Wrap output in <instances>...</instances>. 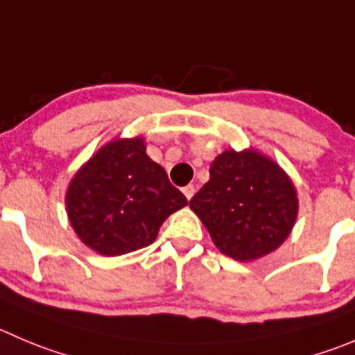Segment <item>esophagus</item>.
<instances>
[{
    "instance_id": "1",
    "label": "esophagus",
    "mask_w": 355,
    "mask_h": 355,
    "mask_svg": "<svg viewBox=\"0 0 355 355\" xmlns=\"http://www.w3.org/2000/svg\"><path fill=\"white\" fill-rule=\"evenodd\" d=\"M183 193H184V197L188 198V200H191V197H193V195H195V187H193V184H188V187H184L183 188Z\"/></svg>"
}]
</instances>
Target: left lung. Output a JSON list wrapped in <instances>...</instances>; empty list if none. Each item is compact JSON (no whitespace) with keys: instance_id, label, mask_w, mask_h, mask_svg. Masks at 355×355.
<instances>
[{"instance_id":"8db88e82","label":"left lung","mask_w":355,"mask_h":355,"mask_svg":"<svg viewBox=\"0 0 355 355\" xmlns=\"http://www.w3.org/2000/svg\"><path fill=\"white\" fill-rule=\"evenodd\" d=\"M209 174L190 207L223 254L252 261L289 237L298 197L275 162L254 150H226L216 157Z\"/></svg>"}]
</instances>
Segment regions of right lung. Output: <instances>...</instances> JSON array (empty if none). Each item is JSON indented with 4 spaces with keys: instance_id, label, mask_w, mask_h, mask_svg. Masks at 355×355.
Masks as SVG:
<instances>
[{
    "instance_id": "add662e5",
    "label": "right lung",
    "mask_w": 355,
    "mask_h": 355,
    "mask_svg": "<svg viewBox=\"0 0 355 355\" xmlns=\"http://www.w3.org/2000/svg\"><path fill=\"white\" fill-rule=\"evenodd\" d=\"M188 204L162 165L146 155L143 137L104 144L66 191V211L80 241L103 256L146 248L162 223Z\"/></svg>"
}]
</instances>
